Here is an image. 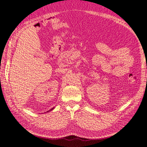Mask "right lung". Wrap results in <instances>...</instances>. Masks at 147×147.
Segmentation results:
<instances>
[{
  "mask_svg": "<svg viewBox=\"0 0 147 147\" xmlns=\"http://www.w3.org/2000/svg\"><path fill=\"white\" fill-rule=\"evenodd\" d=\"M54 108H55V107H53V108H52V109H51V110H48V112H50V111H51V110H53V109H54Z\"/></svg>",
  "mask_w": 147,
  "mask_h": 147,
  "instance_id": "obj_1",
  "label": "right lung"
}]
</instances>
